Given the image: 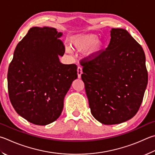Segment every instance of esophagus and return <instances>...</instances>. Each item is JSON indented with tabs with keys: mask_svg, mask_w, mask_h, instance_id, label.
Instances as JSON below:
<instances>
[{
	"mask_svg": "<svg viewBox=\"0 0 155 155\" xmlns=\"http://www.w3.org/2000/svg\"><path fill=\"white\" fill-rule=\"evenodd\" d=\"M83 73V70H82V68L81 66H78L77 68V74H78V77L81 78V74Z\"/></svg>",
	"mask_w": 155,
	"mask_h": 155,
	"instance_id": "esophagus-1",
	"label": "esophagus"
}]
</instances>
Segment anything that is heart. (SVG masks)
<instances>
[{"mask_svg":"<svg viewBox=\"0 0 155 155\" xmlns=\"http://www.w3.org/2000/svg\"><path fill=\"white\" fill-rule=\"evenodd\" d=\"M71 44L78 51H84L89 49L86 53L88 59H93L100 54L104 48V43L98 40V36L94 34H87L76 36L71 39Z\"/></svg>","mask_w":155,"mask_h":155,"instance_id":"b5f03b06","label":"heart"}]
</instances>
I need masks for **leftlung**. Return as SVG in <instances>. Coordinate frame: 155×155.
Instances as JSON below:
<instances>
[{
  "mask_svg": "<svg viewBox=\"0 0 155 155\" xmlns=\"http://www.w3.org/2000/svg\"><path fill=\"white\" fill-rule=\"evenodd\" d=\"M106 49L80 61L81 78L93 116L104 125L119 124L138 111L148 84L146 57L127 31L112 28Z\"/></svg>",
  "mask_w": 155,
  "mask_h": 155,
  "instance_id": "obj_1",
  "label": "left lung"
}]
</instances>
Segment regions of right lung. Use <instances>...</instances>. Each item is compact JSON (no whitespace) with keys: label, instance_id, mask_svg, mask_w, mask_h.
Wrapping results in <instances>:
<instances>
[{"label":"right lung","instance_id":"add662e5","mask_svg":"<svg viewBox=\"0 0 155 155\" xmlns=\"http://www.w3.org/2000/svg\"><path fill=\"white\" fill-rule=\"evenodd\" d=\"M62 33L49 27H33L18 44L7 73L11 104L28 121L46 125L58 119L77 66L63 64Z\"/></svg>","mask_w":155,"mask_h":155}]
</instances>
